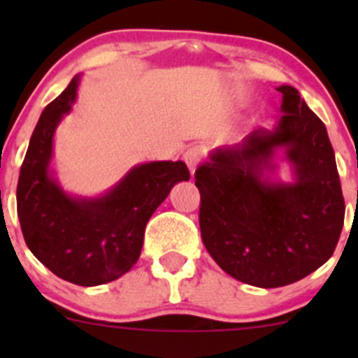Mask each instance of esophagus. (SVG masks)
Masks as SVG:
<instances>
[{
  "label": "esophagus",
  "mask_w": 358,
  "mask_h": 358,
  "mask_svg": "<svg viewBox=\"0 0 358 358\" xmlns=\"http://www.w3.org/2000/svg\"><path fill=\"white\" fill-rule=\"evenodd\" d=\"M201 157H202V150L199 147H192V149H189L185 154H183V161L187 162V168H189L190 175L192 176L194 173H196L197 166H199Z\"/></svg>",
  "instance_id": "esophagus-1"
}]
</instances>
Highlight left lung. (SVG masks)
<instances>
[{
  "mask_svg": "<svg viewBox=\"0 0 358 358\" xmlns=\"http://www.w3.org/2000/svg\"><path fill=\"white\" fill-rule=\"evenodd\" d=\"M280 119L241 143L218 147L197 168L201 237L220 268L256 287H280L333 256L345 201L324 122L289 85ZM286 162L292 178L278 176Z\"/></svg>",
  "mask_w": 358,
  "mask_h": 358,
  "instance_id": "8db88e82",
  "label": "left lung"
}]
</instances>
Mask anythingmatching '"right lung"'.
Instances as JSON below:
<instances>
[{
  "mask_svg": "<svg viewBox=\"0 0 358 358\" xmlns=\"http://www.w3.org/2000/svg\"><path fill=\"white\" fill-rule=\"evenodd\" d=\"M81 74L43 110L17 185V213L27 248L57 277L78 286L112 282L131 270L145 225L173 187L190 173L182 161L136 164L100 196L67 192L53 166V140L72 110Z\"/></svg>",
  "mask_w": 358,
  "mask_h": 358,
  "instance_id": "1",
  "label": "right lung"
}]
</instances>
